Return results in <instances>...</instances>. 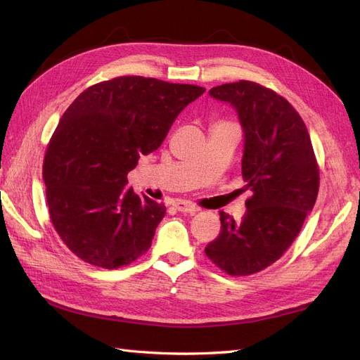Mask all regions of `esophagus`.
Returning a JSON list of instances; mask_svg holds the SVG:
<instances>
[{"label":"esophagus","instance_id":"34e87169","mask_svg":"<svg viewBox=\"0 0 360 360\" xmlns=\"http://www.w3.org/2000/svg\"><path fill=\"white\" fill-rule=\"evenodd\" d=\"M172 206L177 209L179 212H186V214H195V212H198V210H200L195 205L188 203V201H185V200H177Z\"/></svg>","mask_w":360,"mask_h":360}]
</instances>
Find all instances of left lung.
<instances>
[{
	"mask_svg": "<svg viewBox=\"0 0 360 360\" xmlns=\"http://www.w3.org/2000/svg\"><path fill=\"white\" fill-rule=\"evenodd\" d=\"M236 111L244 136L243 180L253 195L235 221L220 214L221 232L205 252L215 266L246 276L274 264L300 233L319 189L309 131L283 96L240 81L209 90Z\"/></svg>",
	"mask_w": 360,
	"mask_h": 360,
	"instance_id": "left-lung-1",
	"label": "left lung"
}]
</instances>
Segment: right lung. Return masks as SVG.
Wrapping results in <instances>:
<instances>
[{
    "label": "right lung",
    "mask_w": 360,
    "mask_h": 360,
    "mask_svg": "<svg viewBox=\"0 0 360 360\" xmlns=\"http://www.w3.org/2000/svg\"><path fill=\"white\" fill-rule=\"evenodd\" d=\"M203 93L195 85L122 76L90 86L67 108L42 179L51 223L76 257L117 269L151 248L166 207L136 194L127 175Z\"/></svg>",
    "instance_id": "obj_1"
}]
</instances>
